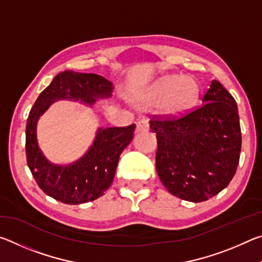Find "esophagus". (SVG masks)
I'll return each instance as SVG.
<instances>
[{
    "label": "esophagus",
    "instance_id": "obj_1",
    "mask_svg": "<svg viewBox=\"0 0 262 262\" xmlns=\"http://www.w3.org/2000/svg\"><path fill=\"white\" fill-rule=\"evenodd\" d=\"M149 130V122L148 120H140L136 123V133H141V132H148Z\"/></svg>",
    "mask_w": 262,
    "mask_h": 262
}]
</instances>
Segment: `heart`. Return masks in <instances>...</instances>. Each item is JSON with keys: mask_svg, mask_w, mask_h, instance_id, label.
I'll list each match as a JSON object with an SVG mask.
<instances>
[{"mask_svg": "<svg viewBox=\"0 0 262 262\" xmlns=\"http://www.w3.org/2000/svg\"><path fill=\"white\" fill-rule=\"evenodd\" d=\"M200 86L192 76L178 74L164 75L158 78L142 96L145 106L159 105L161 112L170 117H177L187 112L196 104Z\"/></svg>", "mask_w": 262, "mask_h": 262, "instance_id": "1", "label": "heart"}]
</instances>
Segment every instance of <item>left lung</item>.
<instances>
[{"instance_id":"1","label":"left lung","mask_w":262,"mask_h":262,"mask_svg":"<svg viewBox=\"0 0 262 262\" xmlns=\"http://www.w3.org/2000/svg\"><path fill=\"white\" fill-rule=\"evenodd\" d=\"M198 110L174 120H151L156 133V170L174 196L202 202L215 196L236 173L242 133L236 100L212 81Z\"/></svg>"}]
</instances>
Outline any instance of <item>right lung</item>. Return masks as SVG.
<instances>
[{
	"instance_id": "right-lung-1",
	"label": "right lung",
	"mask_w": 262,
	"mask_h": 262,
	"mask_svg": "<svg viewBox=\"0 0 262 262\" xmlns=\"http://www.w3.org/2000/svg\"><path fill=\"white\" fill-rule=\"evenodd\" d=\"M113 84L97 74L66 70L57 74L31 108L26 122V161L42 192L67 205L94 201L112 184L119 157L133 140L135 125L99 127L95 140L81 158L70 164L48 161L39 148V118L57 100H74L94 107L99 99L112 96Z\"/></svg>"
}]
</instances>
